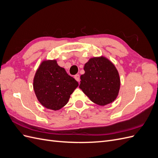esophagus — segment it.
<instances>
[{
    "mask_svg": "<svg viewBox=\"0 0 158 158\" xmlns=\"http://www.w3.org/2000/svg\"><path fill=\"white\" fill-rule=\"evenodd\" d=\"M74 78L76 81H78V82H80V75L79 74H76L74 76Z\"/></svg>",
    "mask_w": 158,
    "mask_h": 158,
    "instance_id": "1",
    "label": "esophagus"
}]
</instances>
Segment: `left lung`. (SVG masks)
Segmentation results:
<instances>
[{"mask_svg": "<svg viewBox=\"0 0 158 158\" xmlns=\"http://www.w3.org/2000/svg\"><path fill=\"white\" fill-rule=\"evenodd\" d=\"M84 69L79 88L99 106L112 103L120 88V78L114 64L105 57H94L85 64Z\"/></svg>", "mask_w": 158, "mask_h": 158, "instance_id": "left-lung-1", "label": "left lung"}]
</instances>
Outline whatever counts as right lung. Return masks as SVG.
<instances>
[{"label": "right lung", "mask_w": 158, "mask_h": 158, "mask_svg": "<svg viewBox=\"0 0 158 158\" xmlns=\"http://www.w3.org/2000/svg\"><path fill=\"white\" fill-rule=\"evenodd\" d=\"M78 83L66 73L55 60L44 61L33 79V89L41 104L47 109L59 110L68 103Z\"/></svg>", "instance_id": "1"}]
</instances>
